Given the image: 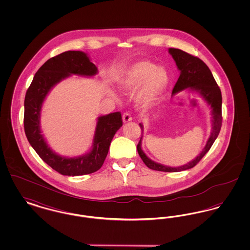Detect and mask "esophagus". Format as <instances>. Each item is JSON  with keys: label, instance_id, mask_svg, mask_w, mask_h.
Segmentation results:
<instances>
[{"label": "esophagus", "instance_id": "1", "mask_svg": "<svg viewBox=\"0 0 250 250\" xmlns=\"http://www.w3.org/2000/svg\"><path fill=\"white\" fill-rule=\"evenodd\" d=\"M132 121V117H131L130 114L128 112H125L123 114V122L125 124V123H128Z\"/></svg>", "mask_w": 250, "mask_h": 250}]
</instances>
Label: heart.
I'll use <instances>...</instances> for the list:
<instances>
[{
	"label": "heart",
	"mask_w": 250,
	"mask_h": 250,
	"mask_svg": "<svg viewBox=\"0 0 250 250\" xmlns=\"http://www.w3.org/2000/svg\"><path fill=\"white\" fill-rule=\"evenodd\" d=\"M168 81V75L164 67L155 66V63L149 61H139L123 72L119 87L125 93H130L141 88L136 102L143 108H150L161 100ZM109 95L117 99L114 92H110Z\"/></svg>",
	"instance_id": "heart-1"
}]
</instances>
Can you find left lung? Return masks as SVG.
<instances>
[{
	"label": "left lung",
	"mask_w": 250,
	"mask_h": 250,
	"mask_svg": "<svg viewBox=\"0 0 250 250\" xmlns=\"http://www.w3.org/2000/svg\"><path fill=\"white\" fill-rule=\"evenodd\" d=\"M168 53L175 61L177 68L180 71L178 81L173 88L172 95H176L177 93L185 89L195 91L201 95L203 100L211 107L212 112V131L206 142V144L199 155H197L193 160H191L190 162H188L186 165L168 167L153 161L143 152L142 149L143 136L141 137L137 149L139 155L146 166L149 168L159 171L177 172L196 166L202 157L210 150L214 141L216 140L222 125V95L218 85L214 81L212 72L203 62V61L178 48H168ZM140 126L143 132V124H140Z\"/></svg>",
	"instance_id": "8db88e82"
}]
</instances>
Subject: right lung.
<instances>
[{"label": "right lung", "instance_id": "right-lung-1", "mask_svg": "<svg viewBox=\"0 0 250 250\" xmlns=\"http://www.w3.org/2000/svg\"><path fill=\"white\" fill-rule=\"evenodd\" d=\"M97 67L83 51L69 50L48 59L36 72L24 100V130L28 142L44 162L62 175L79 176L98 170L105 161L110 143L123 125L122 115L109 113L97 118L92 149L85 155L67 157L56 154L42 134L40 116L43 102L62 80L77 75L94 77Z\"/></svg>", "mask_w": 250, "mask_h": 250}]
</instances>
